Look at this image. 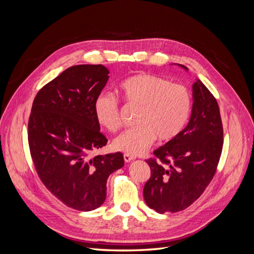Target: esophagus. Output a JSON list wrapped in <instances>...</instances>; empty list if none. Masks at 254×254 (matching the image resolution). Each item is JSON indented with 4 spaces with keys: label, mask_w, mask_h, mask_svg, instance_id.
<instances>
[{
    "label": "esophagus",
    "mask_w": 254,
    "mask_h": 254,
    "mask_svg": "<svg viewBox=\"0 0 254 254\" xmlns=\"http://www.w3.org/2000/svg\"><path fill=\"white\" fill-rule=\"evenodd\" d=\"M134 159V157H132V156H130V155H127V153H125L124 155V160H125V162L126 163H128V162H131V161Z\"/></svg>",
    "instance_id": "1"
}]
</instances>
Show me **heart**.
Listing matches in <instances>:
<instances>
[{"instance_id":"heart-1","label":"heart","mask_w":254,"mask_h":254,"mask_svg":"<svg viewBox=\"0 0 254 254\" xmlns=\"http://www.w3.org/2000/svg\"><path fill=\"white\" fill-rule=\"evenodd\" d=\"M120 89L129 104L141 107L137 126L125 130L113 140L114 149L127 155H142L153 142H170L186 127L191 107L189 90L178 83L151 74H136L123 80ZM97 122L111 132L121 126L117 97L99 94L94 103Z\"/></svg>"}]
</instances>
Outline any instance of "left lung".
Listing matches in <instances>:
<instances>
[{
    "label": "left lung",
    "instance_id": "left-lung-1",
    "mask_svg": "<svg viewBox=\"0 0 254 254\" xmlns=\"http://www.w3.org/2000/svg\"><path fill=\"white\" fill-rule=\"evenodd\" d=\"M191 90L193 105L187 127L153 151L164 164L155 159L146 161L151 175L143 190L144 200L161 214L182 211L197 200L213 179L221 155L224 131L216 99L199 79Z\"/></svg>",
    "mask_w": 254,
    "mask_h": 254
}]
</instances>
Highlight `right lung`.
I'll use <instances>...</instances> for the list:
<instances>
[{"instance_id": "obj_1", "label": "right lung", "mask_w": 254, "mask_h": 254, "mask_svg": "<svg viewBox=\"0 0 254 254\" xmlns=\"http://www.w3.org/2000/svg\"><path fill=\"white\" fill-rule=\"evenodd\" d=\"M108 74L102 64L66 68L38 92L28 122L30 155L41 181L60 201L84 212L104 203L108 177L124 166L121 152L91 157L107 143L94 103Z\"/></svg>"}]
</instances>
